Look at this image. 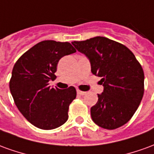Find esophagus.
Instances as JSON below:
<instances>
[{
  "label": "esophagus",
  "instance_id": "1",
  "mask_svg": "<svg viewBox=\"0 0 154 154\" xmlns=\"http://www.w3.org/2000/svg\"><path fill=\"white\" fill-rule=\"evenodd\" d=\"M77 94H79V95H81V96H84V95L86 94V92H85V91H80V90H79V89H77Z\"/></svg>",
  "mask_w": 154,
  "mask_h": 154
}]
</instances>
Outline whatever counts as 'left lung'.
Returning a JSON list of instances; mask_svg holds the SVG:
<instances>
[{
	"label": "left lung",
	"instance_id": "1",
	"mask_svg": "<svg viewBox=\"0 0 154 154\" xmlns=\"http://www.w3.org/2000/svg\"><path fill=\"white\" fill-rule=\"evenodd\" d=\"M72 44L90 60L91 72L101 77L102 93L91 108L94 122L115 129L132 118L144 92V73L139 61L124 44L106 37H94Z\"/></svg>",
	"mask_w": 154,
	"mask_h": 154
}]
</instances>
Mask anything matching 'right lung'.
Masks as SVG:
<instances>
[{"mask_svg":"<svg viewBox=\"0 0 154 154\" xmlns=\"http://www.w3.org/2000/svg\"><path fill=\"white\" fill-rule=\"evenodd\" d=\"M76 49L68 42H39L16 61L10 80L15 106L25 119L41 129H56L68 119V108L77 97L74 87L51 88L48 82L58 61Z\"/></svg>","mask_w":154,"mask_h":154,"instance_id":"obj_1","label":"right lung"}]
</instances>
